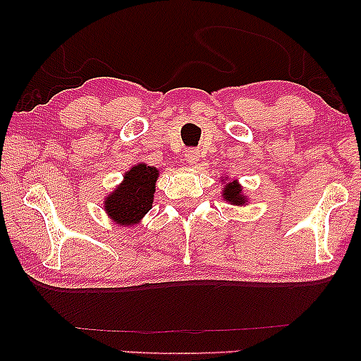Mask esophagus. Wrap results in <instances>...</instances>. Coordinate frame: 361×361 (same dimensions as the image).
<instances>
[{
	"instance_id": "1",
	"label": "esophagus",
	"mask_w": 361,
	"mask_h": 361,
	"mask_svg": "<svg viewBox=\"0 0 361 361\" xmlns=\"http://www.w3.org/2000/svg\"><path fill=\"white\" fill-rule=\"evenodd\" d=\"M199 157H200V154H199V151H197V149H187V151H185V161H187V164L195 166L197 162H199Z\"/></svg>"
}]
</instances>
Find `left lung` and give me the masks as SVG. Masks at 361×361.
<instances>
[{"mask_svg": "<svg viewBox=\"0 0 361 361\" xmlns=\"http://www.w3.org/2000/svg\"><path fill=\"white\" fill-rule=\"evenodd\" d=\"M241 190H243V189H241V185L236 180L226 182L221 197H224V200L230 202L231 205H243L248 200H246V195H243V192H241Z\"/></svg>", "mask_w": 361, "mask_h": 361, "instance_id": "1", "label": "left lung"}]
</instances>
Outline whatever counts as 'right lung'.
I'll return each mask as SVG.
<instances>
[{
    "mask_svg": "<svg viewBox=\"0 0 361 361\" xmlns=\"http://www.w3.org/2000/svg\"><path fill=\"white\" fill-rule=\"evenodd\" d=\"M159 171L154 166L136 164L123 177V182L105 199V212L116 225L140 224L151 210Z\"/></svg>",
    "mask_w": 361,
    "mask_h": 361,
    "instance_id": "1",
    "label": "right lung"
}]
</instances>
